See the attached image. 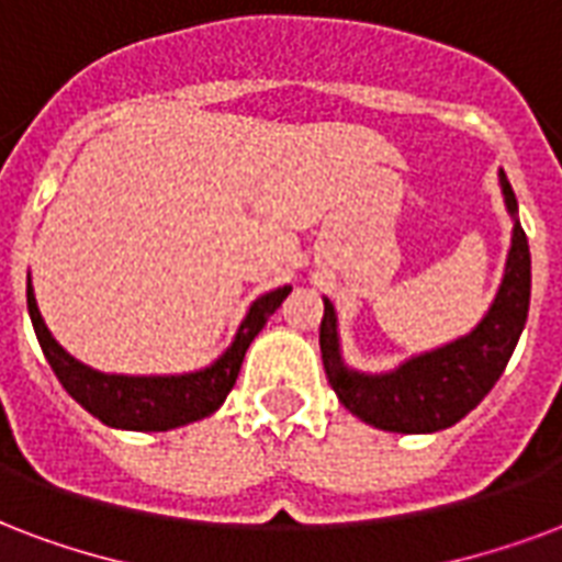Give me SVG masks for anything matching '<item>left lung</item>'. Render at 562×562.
Listing matches in <instances>:
<instances>
[{
	"label": "left lung",
	"instance_id": "left-lung-1",
	"mask_svg": "<svg viewBox=\"0 0 562 562\" xmlns=\"http://www.w3.org/2000/svg\"><path fill=\"white\" fill-rule=\"evenodd\" d=\"M497 183L506 213L513 218V239L495 299L468 335L417 352L382 373H364L346 364L335 302L323 296V367L337 400L364 424L406 436L438 432L459 424L471 408L480 406L504 373L525 331L530 307V248L525 227L518 222L516 192L504 171H497Z\"/></svg>",
	"mask_w": 562,
	"mask_h": 562
}]
</instances>
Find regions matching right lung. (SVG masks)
Masks as SVG:
<instances>
[{
    "mask_svg": "<svg viewBox=\"0 0 562 562\" xmlns=\"http://www.w3.org/2000/svg\"><path fill=\"white\" fill-rule=\"evenodd\" d=\"M290 290L293 286L284 284L257 296L248 305L231 346L213 364L189 373H171V376H130V373H103L70 356L46 328L32 286V272L25 278L29 316L35 326L37 344L44 349L58 382L88 415H94L112 429H130V432H168L218 412L231 387L236 385L246 349L260 335L266 319L290 296Z\"/></svg>",
    "mask_w": 562,
    "mask_h": 562,
    "instance_id": "1",
    "label": "right lung"
}]
</instances>
